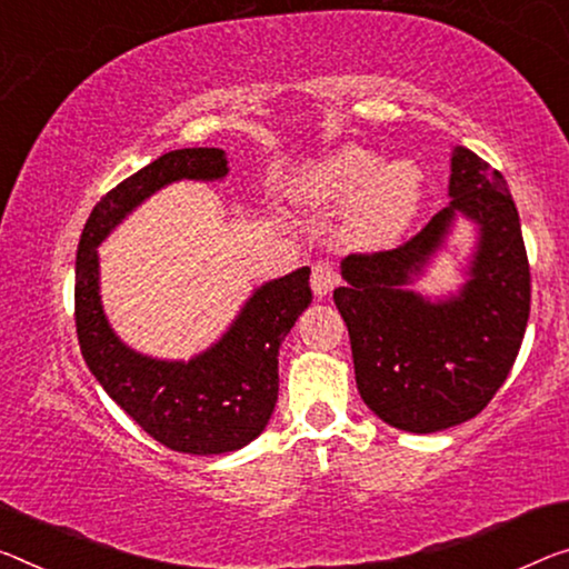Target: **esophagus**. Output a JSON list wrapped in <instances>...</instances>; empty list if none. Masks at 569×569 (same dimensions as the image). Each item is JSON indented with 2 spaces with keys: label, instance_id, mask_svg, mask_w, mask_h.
<instances>
[{
  "label": "esophagus",
  "instance_id": "obj_1",
  "mask_svg": "<svg viewBox=\"0 0 569 569\" xmlns=\"http://www.w3.org/2000/svg\"><path fill=\"white\" fill-rule=\"evenodd\" d=\"M310 284H312V292L318 297L333 290V287L338 284V269L333 267V261H315Z\"/></svg>",
  "mask_w": 569,
  "mask_h": 569
}]
</instances>
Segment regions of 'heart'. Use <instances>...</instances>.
<instances>
[{
    "label": "heart",
    "instance_id": "b5f03b06",
    "mask_svg": "<svg viewBox=\"0 0 569 569\" xmlns=\"http://www.w3.org/2000/svg\"><path fill=\"white\" fill-rule=\"evenodd\" d=\"M300 198L348 203L356 198L348 236L366 249L389 247L412 221L422 198V172L415 162L381 164V157L348 144L297 180Z\"/></svg>",
    "mask_w": 569,
    "mask_h": 569
}]
</instances>
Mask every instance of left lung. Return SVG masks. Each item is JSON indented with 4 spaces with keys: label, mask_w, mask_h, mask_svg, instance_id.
<instances>
[{
    "label": "left lung",
    "mask_w": 569,
    "mask_h": 569,
    "mask_svg": "<svg viewBox=\"0 0 569 569\" xmlns=\"http://www.w3.org/2000/svg\"><path fill=\"white\" fill-rule=\"evenodd\" d=\"M450 198L401 247L348 254L340 261L346 287L333 292L366 407L417 435L483 412L517 361L529 320V259L503 174L456 147ZM458 212L479 226L471 279L450 301L430 303L406 284L441 246Z\"/></svg>",
    "instance_id": "left-lung-1"
}]
</instances>
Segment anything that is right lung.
I'll return each instance as SVG.
<instances>
[{
  "instance_id": "add662e5",
  "label": "right lung",
  "mask_w": 569,
  "mask_h": 569,
  "mask_svg": "<svg viewBox=\"0 0 569 569\" xmlns=\"http://www.w3.org/2000/svg\"><path fill=\"white\" fill-rule=\"evenodd\" d=\"M218 147L157 157L109 190L83 226L76 254V333L103 391L164 448L190 456L239 450L264 430L279 391V346L312 300L310 267L261 284L216 346L190 361H157L113 336L99 295V254L121 218L174 180H221Z\"/></svg>"
}]
</instances>
